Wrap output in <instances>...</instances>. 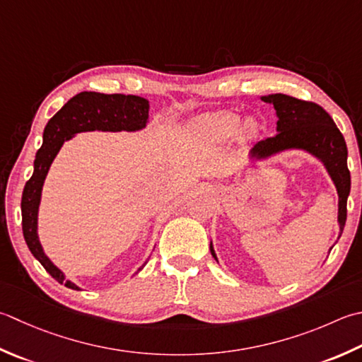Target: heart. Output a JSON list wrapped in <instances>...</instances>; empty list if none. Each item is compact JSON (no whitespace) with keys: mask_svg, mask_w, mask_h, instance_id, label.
<instances>
[{"mask_svg":"<svg viewBox=\"0 0 362 362\" xmlns=\"http://www.w3.org/2000/svg\"><path fill=\"white\" fill-rule=\"evenodd\" d=\"M188 130L194 136L211 143H224L238 132V138L243 143H251L259 138L260 122L252 116L242 119L240 112L223 110L197 116L189 122Z\"/></svg>","mask_w":362,"mask_h":362,"instance_id":"heart-1","label":"heart"}]
</instances>
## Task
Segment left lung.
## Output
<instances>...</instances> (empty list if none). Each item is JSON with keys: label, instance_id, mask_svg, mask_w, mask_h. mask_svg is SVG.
Returning <instances> with one entry per match:
<instances>
[{"label": "left lung", "instance_id": "obj_1", "mask_svg": "<svg viewBox=\"0 0 362 362\" xmlns=\"http://www.w3.org/2000/svg\"><path fill=\"white\" fill-rule=\"evenodd\" d=\"M260 100L274 106L276 117H278V122H276L278 133L276 136L260 141L259 144L254 146L247 153V160L251 163H259L287 151H301L320 161L334 183L339 196V240L345 228L346 199H349L351 187L350 171L346 166L349 151H346L342 133L339 132L332 117L317 103L298 100V98L286 94L262 95ZM210 252L218 262L211 242Z\"/></svg>", "mask_w": 362, "mask_h": 362}]
</instances>
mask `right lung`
<instances>
[{"label":"right lung","instance_id":"add662e5","mask_svg":"<svg viewBox=\"0 0 362 362\" xmlns=\"http://www.w3.org/2000/svg\"><path fill=\"white\" fill-rule=\"evenodd\" d=\"M148 100L138 95L100 94V92H80L62 106L45 125L42 147L35 153L34 171L26 182L21 194V226L25 242L33 256L53 278L69 288L81 290L75 282L66 278L45 254L39 240L37 221L42 188L53 160L59 153L62 144L83 132H141L148 122ZM146 265V264H144ZM144 265L138 268L139 273Z\"/></svg>","mask_w":362,"mask_h":362}]
</instances>
